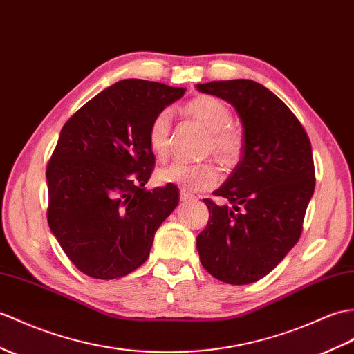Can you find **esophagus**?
Segmentation results:
<instances>
[{
	"instance_id": "1",
	"label": "esophagus",
	"mask_w": 354,
	"mask_h": 354,
	"mask_svg": "<svg viewBox=\"0 0 354 354\" xmlns=\"http://www.w3.org/2000/svg\"><path fill=\"white\" fill-rule=\"evenodd\" d=\"M179 197H180V202H188V201H194V199H196V197H194L193 194L187 193L185 190H180Z\"/></svg>"
}]
</instances>
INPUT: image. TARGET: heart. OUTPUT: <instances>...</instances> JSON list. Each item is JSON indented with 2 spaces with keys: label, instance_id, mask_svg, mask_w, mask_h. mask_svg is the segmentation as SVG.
I'll return each instance as SVG.
<instances>
[{
  "label": "heart",
  "instance_id": "heart-1",
  "mask_svg": "<svg viewBox=\"0 0 354 354\" xmlns=\"http://www.w3.org/2000/svg\"><path fill=\"white\" fill-rule=\"evenodd\" d=\"M184 114L207 131L208 138L203 155H212L221 166L234 167L241 160L244 151V134L232 123V111L227 104L214 96H199L184 105ZM149 146L160 160H166L171 143V113L160 111L147 131ZM157 179L164 184H176L185 192H203L214 188L218 180V169L212 162L184 164L175 162L157 171Z\"/></svg>",
  "mask_w": 354,
  "mask_h": 354
}]
</instances>
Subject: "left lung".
<instances>
[{"mask_svg": "<svg viewBox=\"0 0 354 354\" xmlns=\"http://www.w3.org/2000/svg\"><path fill=\"white\" fill-rule=\"evenodd\" d=\"M231 104L243 123L240 162L216 196L203 199L207 227L196 245L203 268L221 282L248 285L267 276L295 243L315 188L312 147L299 119L267 87L252 80L197 84Z\"/></svg>", "mask_w": 354, "mask_h": 354, "instance_id": "left-lung-1", "label": "left lung"}]
</instances>
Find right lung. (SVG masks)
<instances>
[{
  "label": "right lung",
  "instance_id": "1",
  "mask_svg": "<svg viewBox=\"0 0 354 354\" xmlns=\"http://www.w3.org/2000/svg\"><path fill=\"white\" fill-rule=\"evenodd\" d=\"M184 93V87L122 80L62 128L46 167L48 225L84 274L110 281L138 268L178 207L176 185L145 188L155 164L147 131Z\"/></svg>",
  "mask_w": 354,
  "mask_h": 354
}]
</instances>
